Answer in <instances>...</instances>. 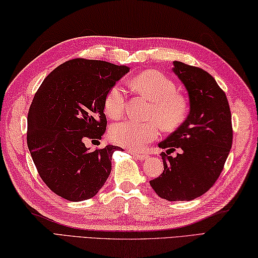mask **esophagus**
<instances>
[{
  "label": "esophagus",
  "instance_id": "obj_1",
  "mask_svg": "<svg viewBox=\"0 0 258 258\" xmlns=\"http://www.w3.org/2000/svg\"><path fill=\"white\" fill-rule=\"evenodd\" d=\"M132 154H133V156H134V157L138 158L139 161H146L147 158H149V156H147L146 154H143V153L135 152V151H133V152H132Z\"/></svg>",
  "mask_w": 258,
  "mask_h": 258
}]
</instances>
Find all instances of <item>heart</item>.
I'll return each instance as SVG.
<instances>
[{"instance_id":"b5f03b06","label":"heart","mask_w":258,"mask_h":258,"mask_svg":"<svg viewBox=\"0 0 258 258\" xmlns=\"http://www.w3.org/2000/svg\"><path fill=\"white\" fill-rule=\"evenodd\" d=\"M131 89L152 101L150 115L155 117L163 127L174 128L183 122L187 114L186 100L176 93L174 82L157 71H146L136 75L130 81ZM125 96L119 85H113L104 100V111L108 117L117 118L124 111ZM160 133L155 120L135 122L124 119L112 125L109 128V139L114 143L142 150L154 141Z\"/></svg>"}]
</instances>
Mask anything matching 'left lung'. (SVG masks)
Returning a JSON list of instances; mask_svg holds the SVG:
<instances>
[{
	"mask_svg": "<svg viewBox=\"0 0 258 258\" xmlns=\"http://www.w3.org/2000/svg\"><path fill=\"white\" fill-rule=\"evenodd\" d=\"M172 71L187 91L189 113L158 143L180 153L175 157L161 153L164 171L150 184L166 201H191L206 193L223 171L232 147V115L225 93L206 71L178 61Z\"/></svg>",
	"mask_w": 258,
	"mask_h": 258,
	"instance_id": "left-lung-1",
	"label": "left lung"
}]
</instances>
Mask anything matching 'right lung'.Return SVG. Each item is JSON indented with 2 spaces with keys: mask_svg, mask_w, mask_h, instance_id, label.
<instances>
[{
  "mask_svg": "<svg viewBox=\"0 0 258 258\" xmlns=\"http://www.w3.org/2000/svg\"><path fill=\"white\" fill-rule=\"evenodd\" d=\"M128 72L125 65L74 58L48 74L33 98L27 146L43 182L63 199H92L108 178L112 155L120 147L91 151L84 141L102 139L107 124L104 100Z\"/></svg>",
  "mask_w": 258,
  "mask_h": 258,
  "instance_id": "add662e5",
  "label": "right lung"
}]
</instances>
